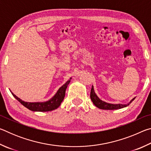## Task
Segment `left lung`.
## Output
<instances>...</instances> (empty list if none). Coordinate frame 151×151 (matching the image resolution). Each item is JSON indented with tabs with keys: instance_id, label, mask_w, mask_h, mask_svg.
<instances>
[{
	"instance_id": "8db88e82",
	"label": "left lung",
	"mask_w": 151,
	"mask_h": 151,
	"mask_svg": "<svg viewBox=\"0 0 151 151\" xmlns=\"http://www.w3.org/2000/svg\"><path fill=\"white\" fill-rule=\"evenodd\" d=\"M90 96H91V101H93V103L94 105H95L96 107H98V108H99V109H104V110H116V109H120L124 108V107H126L128 105H129V104H131L135 99V98L132 99V100L127 104L107 103H106V102L101 100V99H99L98 96H97L96 93H94L93 86H92Z\"/></svg>"
}]
</instances>
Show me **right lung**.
I'll list each match as a JSON object with an SVG mask.
<instances>
[{
	"mask_svg": "<svg viewBox=\"0 0 151 151\" xmlns=\"http://www.w3.org/2000/svg\"><path fill=\"white\" fill-rule=\"evenodd\" d=\"M71 78L66 83L63 85L61 87L58 89L55 95L50 99L49 101L46 102H42V103H29V102H24L17 97L15 94L12 93L15 99L18 101H19L22 105L26 107L28 109L32 111H39V112H47L51 111L53 110L57 109L58 106L60 105L64 98L65 96V91L67 88V86L70 83Z\"/></svg>",
	"mask_w": 151,
	"mask_h": 151,
	"instance_id": "right-lung-1",
	"label": "right lung"
}]
</instances>
